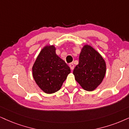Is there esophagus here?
I'll return each mask as SVG.
<instances>
[{
    "label": "esophagus",
    "instance_id": "obj_1",
    "mask_svg": "<svg viewBox=\"0 0 129 129\" xmlns=\"http://www.w3.org/2000/svg\"><path fill=\"white\" fill-rule=\"evenodd\" d=\"M69 66H70V68H71V70L73 71V70H74V64H73V63H69Z\"/></svg>",
    "mask_w": 129,
    "mask_h": 129
}]
</instances>
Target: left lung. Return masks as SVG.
<instances>
[{
	"mask_svg": "<svg viewBox=\"0 0 129 129\" xmlns=\"http://www.w3.org/2000/svg\"><path fill=\"white\" fill-rule=\"evenodd\" d=\"M105 73L106 63L102 55L90 45H84L73 71L77 82L84 90L93 91L103 81Z\"/></svg>",
	"mask_w": 129,
	"mask_h": 129,
	"instance_id": "left-lung-1",
	"label": "left lung"
}]
</instances>
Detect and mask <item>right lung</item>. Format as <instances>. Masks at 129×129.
Returning <instances> with one entry per match:
<instances>
[{
	"label": "right lung",
	"mask_w": 129,
	"mask_h": 129,
	"mask_svg": "<svg viewBox=\"0 0 129 129\" xmlns=\"http://www.w3.org/2000/svg\"><path fill=\"white\" fill-rule=\"evenodd\" d=\"M32 73L39 88L46 93L51 94L61 89L71 70L56 55L55 46L46 45L36 58Z\"/></svg>",
	"instance_id": "obj_1"
}]
</instances>
